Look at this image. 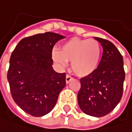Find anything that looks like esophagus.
<instances>
[{"mask_svg":"<svg viewBox=\"0 0 132 132\" xmlns=\"http://www.w3.org/2000/svg\"><path fill=\"white\" fill-rule=\"evenodd\" d=\"M72 79H73V78H71L70 75L67 74V76H65V82H67V83H69Z\"/></svg>","mask_w":132,"mask_h":132,"instance_id":"obj_1","label":"esophagus"}]
</instances>
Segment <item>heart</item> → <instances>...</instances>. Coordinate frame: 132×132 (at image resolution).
Wrapping results in <instances>:
<instances>
[{"label":"heart","mask_w":132,"mask_h":132,"mask_svg":"<svg viewBox=\"0 0 132 132\" xmlns=\"http://www.w3.org/2000/svg\"><path fill=\"white\" fill-rule=\"evenodd\" d=\"M101 55L102 47L97 39L73 37L62 43L59 51L54 50L51 58L60 67L71 62L70 67L73 73L85 78L97 70Z\"/></svg>","instance_id":"obj_1"}]
</instances>
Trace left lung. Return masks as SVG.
<instances>
[{
    "label": "left lung",
    "mask_w": 132,
    "mask_h": 132,
    "mask_svg": "<svg viewBox=\"0 0 132 132\" xmlns=\"http://www.w3.org/2000/svg\"><path fill=\"white\" fill-rule=\"evenodd\" d=\"M95 39L102 46V57L97 70L80 79L78 101L84 113L101 117L111 112L120 101L125 72L123 56L115 45L102 38Z\"/></svg>",
    "instance_id": "8db88e82"
}]
</instances>
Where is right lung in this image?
<instances>
[{
  "label": "right lung",
  "mask_w": 132,
  "mask_h": 132,
  "mask_svg": "<svg viewBox=\"0 0 132 132\" xmlns=\"http://www.w3.org/2000/svg\"><path fill=\"white\" fill-rule=\"evenodd\" d=\"M64 36L54 32L21 39L12 53L7 78L14 101L32 116L49 113L65 85V73L53 70L52 49Z\"/></svg>",
  "instance_id": "right-lung-1"
}]
</instances>
